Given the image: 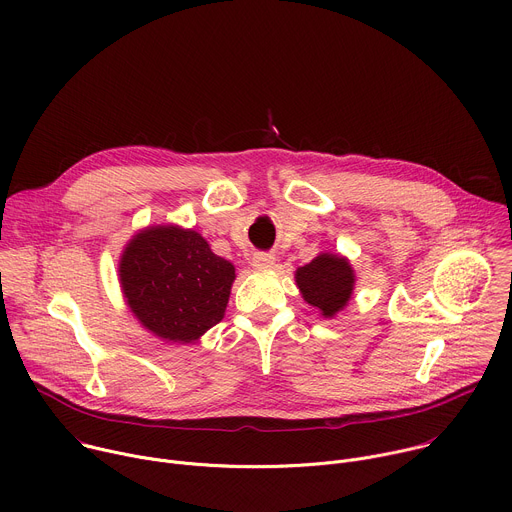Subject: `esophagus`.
Instances as JSON below:
<instances>
[{"mask_svg": "<svg viewBox=\"0 0 512 512\" xmlns=\"http://www.w3.org/2000/svg\"><path fill=\"white\" fill-rule=\"evenodd\" d=\"M275 255H271V253H255L253 257H251V267L253 269H259V271H263V269H271L273 265H275Z\"/></svg>", "mask_w": 512, "mask_h": 512, "instance_id": "obj_1", "label": "esophagus"}]
</instances>
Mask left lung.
<instances>
[{
  "label": "left lung",
  "instance_id": "left-lung-1",
  "mask_svg": "<svg viewBox=\"0 0 512 512\" xmlns=\"http://www.w3.org/2000/svg\"><path fill=\"white\" fill-rule=\"evenodd\" d=\"M356 273L340 253H320L308 265L296 269V285L302 298L324 318L342 312L354 291Z\"/></svg>",
  "mask_w": 512,
  "mask_h": 512
}]
</instances>
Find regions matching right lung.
<instances>
[{"instance_id": "obj_1", "label": "right lung", "mask_w": 512, "mask_h": 512, "mask_svg": "<svg viewBox=\"0 0 512 512\" xmlns=\"http://www.w3.org/2000/svg\"><path fill=\"white\" fill-rule=\"evenodd\" d=\"M235 265L194 229L152 225L121 251L119 283L137 322L166 342L192 344L225 318Z\"/></svg>"}]
</instances>
